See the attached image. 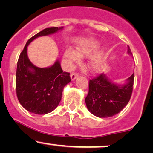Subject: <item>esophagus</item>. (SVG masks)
Segmentation results:
<instances>
[{
  "instance_id": "obj_1",
  "label": "esophagus",
  "mask_w": 153,
  "mask_h": 153,
  "mask_svg": "<svg viewBox=\"0 0 153 153\" xmlns=\"http://www.w3.org/2000/svg\"><path fill=\"white\" fill-rule=\"evenodd\" d=\"M77 76H78V74L77 73H72L71 74V80H74Z\"/></svg>"
}]
</instances>
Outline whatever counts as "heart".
Masks as SVG:
<instances>
[{
    "label": "heart",
    "instance_id": "obj_1",
    "mask_svg": "<svg viewBox=\"0 0 153 153\" xmlns=\"http://www.w3.org/2000/svg\"><path fill=\"white\" fill-rule=\"evenodd\" d=\"M99 48V43L96 40L89 39L78 45L77 51L72 48H68L65 51V57L71 64L78 63L83 57H89ZM103 52L97 51L91 56L88 61V67L93 72L100 71L103 67Z\"/></svg>",
    "mask_w": 153,
    "mask_h": 153
}]
</instances>
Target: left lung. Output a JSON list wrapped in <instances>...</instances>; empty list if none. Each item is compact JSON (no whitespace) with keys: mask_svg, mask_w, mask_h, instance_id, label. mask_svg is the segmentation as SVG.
Returning a JSON list of instances; mask_svg holds the SVG:
<instances>
[{"mask_svg":"<svg viewBox=\"0 0 153 153\" xmlns=\"http://www.w3.org/2000/svg\"><path fill=\"white\" fill-rule=\"evenodd\" d=\"M128 53L132 55L128 46ZM134 74L124 84L113 83L106 74H100L89 80L85 98L88 110L98 117H108L119 113L128 103L133 89Z\"/></svg>","mask_w":153,"mask_h":153,"instance_id":"left-lung-1","label":"left lung"}]
</instances>
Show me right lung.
I'll list each match as a JSON object with an SVG mask.
<instances>
[{
  "mask_svg": "<svg viewBox=\"0 0 153 153\" xmlns=\"http://www.w3.org/2000/svg\"><path fill=\"white\" fill-rule=\"evenodd\" d=\"M63 27L43 29L27 41L20 53L16 74V88L18 101L29 112L45 115L60 103L63 88L71 82L70 74L64 72L59 60L47 68L36 67L27 56V46L40 36L62 30Z\"/></svg>",
  "mask_w": 153,
  "mask_h": 153,
  "instance_id": "add662e5",
  "label": "right lung"
}]
</instances>
